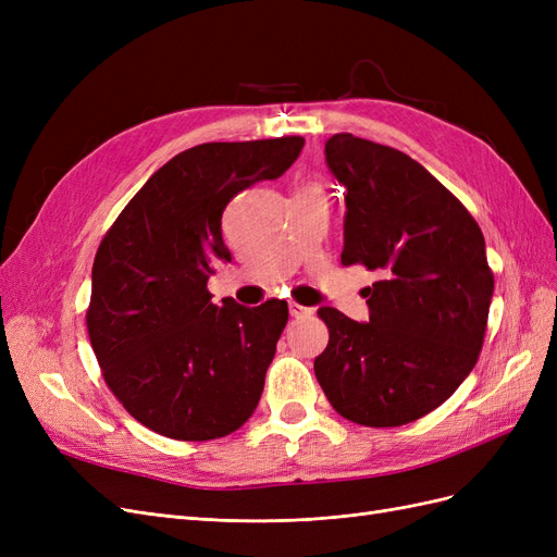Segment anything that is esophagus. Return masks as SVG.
<instances>
[{
	"label": "esophagus",
	"instance_id": "esophagus-1",
	"mask_svg": "<svg viewBox=\"0 0 557 557\" xmlns=\"http://www.w3.org/2000/svg\"><path fill=\"white\" fill-rule=\"evenodd\" d=\"M288 309H290L293 318H311L313 315V309L301 307V305H297V301H288Z\"/></svg>",
	"mask_w": 557,
	"mask_h": 557
}]
</instances>
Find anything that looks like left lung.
<instances>
[{
    "label": "left lung",
    "instance_id": "obj_1",
    "mask_svg": "<svg viewBox=\"0 0 557 557\" xmlns=\"http://www.w3.org/2000/svg\"><path fill=\"white\" fill-rule=\"evenodd\" d=\"M346 188L342 264L379 272L369 323L332 307L313 362L336 413L367 428L413 423L444 404L474 369L495 278L479 223L423 164L348 132L325 141Z\"/></svg>",
    "mask_w": 557,
    "mask_h": 557
}]
</instances>
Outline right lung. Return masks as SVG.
<instances>
[{
	"label": "right lung",
	"mask_w": 557,
	"mask_h": 557,
	"mask_svg": "<svg viewBox=\"0 0 557 557\" xmlns=\"http://www.w3.org/2000/svg\"><path fill=\"white\" fill-rule=\"evenodd\" d=\"M305 139L213 141L146 181L97 248L88 334L111 393L141 425L178 442L239 430L256 411L288 305H213L207 281L232 262L223 211L278 178Z\"/></svg>",
	"instance_id": "obj_1"
}]
</instances>
